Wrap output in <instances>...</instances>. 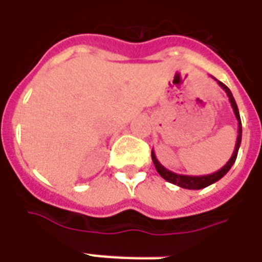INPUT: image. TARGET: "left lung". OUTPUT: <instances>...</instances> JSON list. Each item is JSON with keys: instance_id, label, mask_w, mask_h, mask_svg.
<instances>
[{"instance_id": "8db88e82", "label": "left lung", "mask_w": 262, "mask_h": 262, "mask_svg": "<svg viewBox=\"0 0 262 262\" xmlns=\"http://www.w3.org/2000/svg\"><path fill=\"white\" fill-rule=\"evenodd\" d=\"M216 80V79H215ZM217 84H219L220 87L223 88L224 92L227 94L228 96V100L231 103V107L232 110H234V114H235V118L238 121V137H236V143H235V148H234V152H232V156L230 158L227 163L224 164L223 167L217 170V171L212 172V174H208V175H199V177H194V175H182V174H177V172H172L170 170L164 167L160 164V162L156 159L155 156V152L152 149V162L155 164L156 170L160 174V177L163 179H166L167 182L170 183H174L177 186L179 187H183V189H190V190H199V189H204V187L209 186L212 183L217 182L219 179H222L224 175L227 174L230 171V168L232 167V164L235 163V159H236V155H238V149L241 147V140H242V123H241V117H239V110H238V106H236L235 103V99L232 96L231 91L227 85H224L222 81L219 80H216Z\"/></svg>"}]
</instances>
